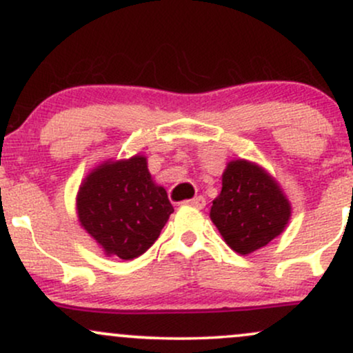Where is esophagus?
<instances>
[{
    "instance_id": "34e87169",
    "label": "esophagus",
    "mask_w": 353,
    "mask_h": 353,
    "mask_svg": "<svg viewBox=\"0 0 353 353\" xmlns=\"http://www.w3.org/2000/svg\"><path fill=\"white\" fill-rule=\"evenodd\" d=\"M184 204L192 205V208H197V209H202L205 205V199L202 196H197V197H194V199L184 201Z\"/></svg>"
}]
</instances>
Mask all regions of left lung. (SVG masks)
<instances>
[{
    "instance_id": "obj_1",
    "label": "left lung",
    "mask_w": 353,
    "mask_h": 353,
    "mask_svg": "<svg viewBox=\"0 0 353 353\" xmlns=\"http://www.w3.org/2000/svg\"><path fill=\"white\" fill-rule=\"evenodd\" d=\"M290 216L292 205L281 184L262 165L245 159L228 163L210 221L234 252L249 255L267 245L285 230Z\"/></svg>"
}]
</instances>
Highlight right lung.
<instances>
[{
  "label": "right lung",
  "mask_w": 353,
  "mask_h": 353,
  "mask_svg": "<svg viewBox=\"0 0 353 353\" xmlns=\"http://www.w3.org/2000/svg\"><path fill=\"white\" fill-rule=\"evenodd\" d=\"M174 212L163 185L152 181L143 154L103 161L88 172L76 196L79 225L106 255L139 257Z\"/></svg>",
  "instance_id": "1"
}]
</instances>
